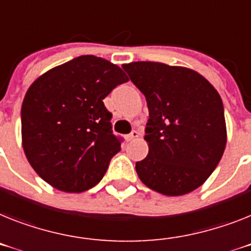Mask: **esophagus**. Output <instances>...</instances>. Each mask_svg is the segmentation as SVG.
Returning a JSON list of instances; mask_svg holds the SVG:
<instances>
[{"label": "esophagus", "instance_id": "34e87169", "mask_svg": "<svg viewBox=\"0 0 251 251\" xmlns=\"http://www.w3.org/2000/svg\"><path fill=\"white\" fill-rule=\"evenodd\" d=\"M136 138H139V131L138 130H132L129 135L126 136V140H127V142H131V140H134V139Z\"/></svg>", "mask_w": 251, "mask_h": 251}]
</instances>
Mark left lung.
<instances>
[{
    "mask_svg": "<svg viewBox=\"0 0 251 251\" xmlns=\"http://www.w3.org/2000/svg\"><path fill=\"white\" fill-rule=\"evenodd\" d=\"M145 96L148 155L136 162L139 178L168 197L203 185L226 148L225 111L214 86L197 71L162 62L122 65Z\"/></svg>",
    "mask_w": 251,
    "mask_h": 251,
    "instance_id": "obj_1",
    "label": "left lung"
}]
</instances>
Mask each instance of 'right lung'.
<instances>
[{"label": "right lung", "instance_id": "1", "mask_svg": "<svg viewBox=\"0 0 251 251\" xmlns=\"http://www.w3.org/2000/svg\"><path fill=\"white\" fill-rule=\"evenodd\" d=\"M129 77L92 54L56 66L29 86L22 106V138L29 163L46 182L81 193L103 178L121 149L103 100Z\"/></svg>", "mask_w": 251, "mask_h": 251}]
</instances>
